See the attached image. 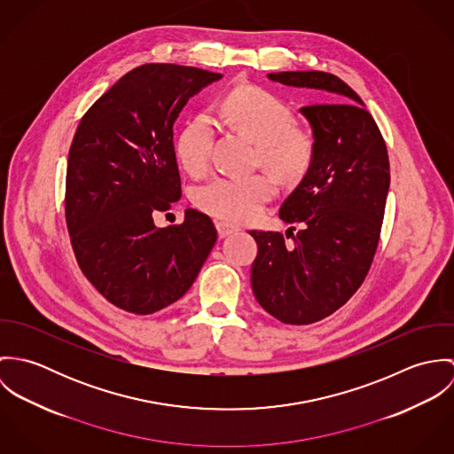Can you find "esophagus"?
Listing matches in <instances>:
<instances>
[{
	"instance_id": "1",
	"label": "esophagus",
	"mask_w": 454,
	"mask_h": 454,
	"mask_svg": "<svg viewBox=\"0 0 454 454\" xmlns=\"http://www.w3.org/2000/svg\"><path fill=\"white\" fill-rule=\"evenodd\" d=\"M215 225H216V231H218V236H220V238H225V236L232 234V232L238 229L236 225L227 223V222H216Z\"/></svg>"
}]
</instances>
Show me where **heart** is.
Here are the masks:
<instances>
[{
  "mask_svg": "<svg viewBox=\"0 0 454 454\" xmlns=\"http://www.w3.org/2000/svg\"><path fill=\"white\" fill-rule=\"evenodd\" d=\"M222 114L234 129L257 143V162L278 178L295 182L311 168L315 139L309 130L294 126V112L276 94L257 85L236 87L223 98ZM213 134L211 117L199 114L176 136V157L192 176L209 169ZM274 194L276 184L263 173L216 176L197 191L195 204L216 218L245 222L255 218Z\"/></svg>",
  "mask_w": 454,
  "mask_h": 454,
  "instance_id": "obj_1",
  "label": "heart"
}]
</instances>
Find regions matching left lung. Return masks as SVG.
Returning a JSON list of instances; mask_svg holds the SVG:
<instances>
[{
  "label": "left lung",
  "mask_w": 454,
  "mask_h": 454,
  "mask_svg": "<svg viewBox=\"0 0 454 454\" xmlns=\"http://www.w3.org/2000/svg\"><path fill=\"white\" fill-rule=\"evenodd\" d=\"M270 80L328 92L301 108L315 137V157L279 218L292 245L272 231H250L259 254L252 288L260 306L283 324L320 322L364 283L378 250L387 195V143L360 96L325 71L269 73Z\"/></svg>",
  "instance_id": "8db88e82"
}]
</instances>
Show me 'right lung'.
Listing matches in <instances>:
<instances>
[{
    "instance_id": "1",
    "label": "right lung",
    "mask_w": 454,
    "mask_h": 454,
    "mask_svg": "<svg viewBox=\"0 0 454 454\" xmlns=\"http://www.w3.org/2000/svg\"><path fill=\"white\" fill-rule=\"evenodd\" d=\"M192 66L143 65L82 117L66 169V225L76 262L114 306L152 315L187 294L216 241L211 218L153 215L182 197L173 126L187 101L220 80Z\"/></svg>"
}]
</instances>
